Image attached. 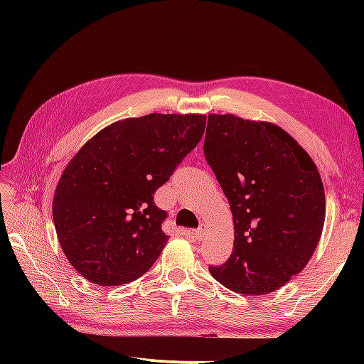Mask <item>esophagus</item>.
Returning a JSON list of instances; mask_svg holds the SVG:
<instances>
[{"label":"esophagus","instance_id":"1","mask_svg":"<svg viewBox=\"0 0 364 364\" xmlns=\"http://www.w3.org/2000/svg\"><path fill=\"white\" fill-rule=\"evenodd\" d=\"M205 225H200L199 228H197L196 231H193V237H196L197 241H200V239H204V236H205Z\"/></svg>","mask_w":364,"mask_h":364}]
</instances>
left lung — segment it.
Segmentation results:
<instances>
[{
    "instance_id": "obj_1",
    "label": "left lung",
    "mask_w": 364,
    "mask_h": 364,
    "mask_svg": "<svg viewBox=\"0 0 364 364\" xmlns=\"http://www.w3.org/2000/svg\"><path fill=\"white\" fill-rule=\"evenodd\" d=\"M204 152L234 225L232 254L210 274L244 295L278 291L321 239L326 196L315 162L281 127L234 114L208 115Z\"/></svg>"
}]
</instances>
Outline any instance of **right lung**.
I'll return each instance as SVG.
<instances>
[{"label": "right lung", "mask_w": 364, "mask_h": 364, "mask_svg": "<svg viewBox=\"0 0 364 364\" xmlns=\"http://www.w3.org/2000/svg\"><path fill=\"white\" fill-rule=\"evenodd\" d=\"M204 114H149L110 123L67 164L53 220L67 260L97 286L143 276L167 245L154 193L199 143Z\"/></svg>", "instance_id": "add662e5"}]
</instances>
